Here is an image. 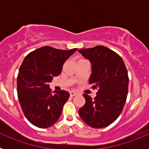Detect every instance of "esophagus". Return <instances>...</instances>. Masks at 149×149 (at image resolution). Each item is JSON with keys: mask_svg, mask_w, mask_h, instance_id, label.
<instances>
[{"mask_svg": "<svg viewBox=\"0 0 149 149\" xmlns=\"http://www.w3.org/2000/svg\"><path fill=\"white\" fill-rule=\"evenodd\" d=\"M77 95V93L76 92H74V91H71L70 92V95L71 96H74Z\"/></svg>", "mask_w": 149, "mask_h": 149, "instance_id": "34e87169", "label": "esophagus"}]
</instances>
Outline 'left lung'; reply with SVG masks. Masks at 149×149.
<instances>
[{
	"label": "left lung",
	"mask_w": 149,
	"mask_h": 149,
	"mask_svg": "<svg viewBox=\"0 0 149 149\" xmlns=\"http://www.w3.org/2000/svg\"><path fill=\"white\" fill-rule=\"evenodd\" d=\"M92 64L89 83L98 89L92 98L84 94L86 103L78 110L84 122L94 128L111 125L119 117L127 99L128 74L118 54L102 45L78 51Z\"/></svg>",
	"instance_id": "8db88e82"
}]
</instances>
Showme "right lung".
<instances>
[{
	"label": "right lung",
	"instance_id": "1",
	"mask_svg": "<svg viewBox=\"0 0 149 149\" xmlns=\"http://www.w3.org/2000/svg\"><path fill=\"white\" fill-rule=\"evenodd\" d=\"M77 50L44 46L30 52L24 60L17 77V92L22 111L33 125L46 128L60 118L69 93L64 90L52 93L49 83L61 73L65 60Z\"/></svg>",
	"mask_w": 149,
	"mask_h": 149
}]
</instances>
